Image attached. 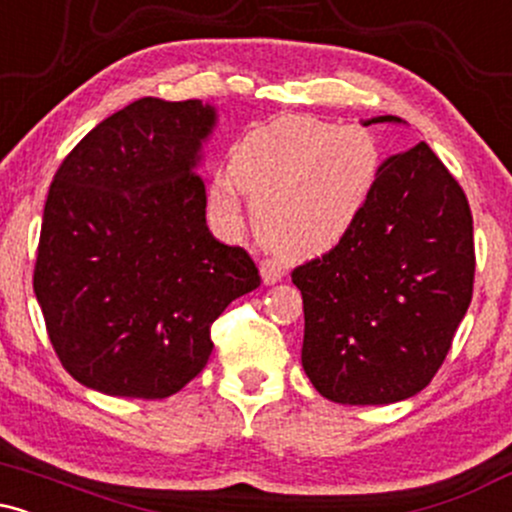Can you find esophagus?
Wrapping results in <instances>:
<instances>
[{
	"label": "esophagus",
	"mask_w": 512,
	"mask_h": 512,
	"mask_svg": "<svg viewBox=\"0 0 512 512\" xmlns=\"http://www.w3.org/2000/svg\"><path fill=\"white\" fill-rule=\"evenodd\" d=\"M260 274H262V281L267 286L276 284V281L284 279V264H281L279 260H262Z\"/></svg>",
	"instance_id": "34e87169"
}]
</instances>
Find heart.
Returning a JSON list of instances; mask_svg holds the SVG:
<instances>
[{
  "label": "heart",
  "instance_id": "heart-1",
  "mask_svg": "<svg viewBox=\"0 0 512 512\" xmlns=\"http://www.w3.org/2000/svg\"><path fill=\"white\" fill-rule=\"evenodd\" d=\"M378 170V144L363 129L286 115L240 142L233 180H216L211 202L233 214L238 184L255 197L252 221L264 243L291 257L317 255L354 228Z\"/></svg>",
  "mask_w": 512,
  "mask_h": 512
}]
</instances>
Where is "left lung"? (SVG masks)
Listing matches in <instances>:
<instances>
[{
    "mask_svg": "<svg viewBox=\"0 0 512 512\" xmlns=\"http://www.w3.org/2000/svg\"><path fill=\"white\" fill-rule=\"evenodd\" d=\"M378 122L402 120L363 125ZM474 267L469 202L431 146L383 161L354 228L291 274L315 390L339 404H392L424 390L472 303Z\"/></svg>",
    "mask_w": 512,
    "mask_h": 512,
    "instance_id": "left-lung-1",
    "label": "left lung"
}]
</instances>
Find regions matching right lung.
<instances>
[{"label": "right lung", "mask_w": 512, "mask_h": 512, "mask_svg": "<svg viewBox=\"0 0 512 512\" xmlns=\"http://www.w3.org/2000/svg\"><path fill=\"white\" fill-rule=\"evenodd\" d=\"M216 110L139 98L81 139L52 180L33 291L81 385L163 399L207 366L211 325L260 286L243 248L207 228L197 173Z\"/></svg>", "instance_id": "1"}]
</instances>
